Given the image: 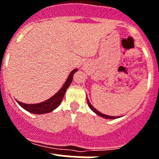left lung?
<instances>
[{"label": "left lung", "mask_w": 159, "mask_h": 159, "mask_svg": "<svg viewBox=\"0 0 159 159\" xmlns=\"http://www.w3.org/2000/svg\"><path fill=\"white\" fill-rule=\"evenodd\" d=\"M87 100H88V106H89V107L91 108V109H92V110L93 111L95 112V114H97L98 116H101V117H102V118H105V119H116V118H118V117H115V116H107V115H104V114H102V113H101V112L98 111H97L96 109H95V108L94 107L92 106V105L91 104V103H90V102H89V100H88V98H87Z\"/></svg>", "instance_id": "left-lung-1"}]
</instances>
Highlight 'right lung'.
Wrapping results in <instances>:
<instances>
[{"label": "right lung", "mask_w": 159, "mask_h": 159, "mask_svg": "<svg viewBox=\"0 0 159 159\" xmlns=\"http://www.w3.org/2000/svg\"><path fill=\"white\" fill-rule=\"evenodd\" d=\"M75 71H71L68 78H67V81L65 83V88H63V89L61 88L54 96H52V98L48 99V100L40 102V103H36V104H25V103L20 102L19 101H18V103L25 110L33 114H44L52 111L53 110H55L60 104V102H62V99L64 96L66 90L67 89V88L69 87L71 81H72V77Z\"/></svg>", "instance_id": "right-lung-1"}]
</instances>
